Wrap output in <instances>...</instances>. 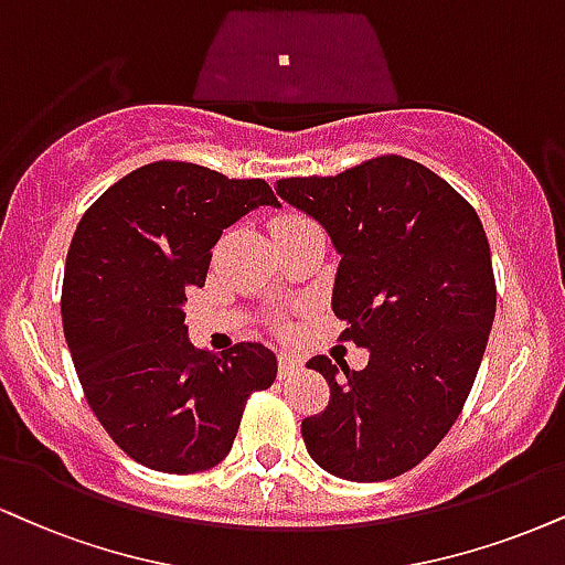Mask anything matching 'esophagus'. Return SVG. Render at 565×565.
Masks as SVG:
<instances>
[{
	"instance_id": "obj_1",
	"label": "esophagus",
	"mask_w": 565,
	"mask_h": 565,
	"mask_svg": "<svg viewBox=\"0 0 565 565\" xmlns=\"http://www.w3.org/2000/svg\"><path fill=\"white\" fill-rule=\"evenodd\" d=\"M300 369H302V360L300 358L289 355V352H278V376L289 379V376H295V373L300 371Z\"/></svg>"
}]
</instances>
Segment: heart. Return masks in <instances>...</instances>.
Returning <instances> with one entry per match:
<instances>
[{"label":"heart","mask_w":565,"mask_h":565,"mask_svg":"<svg viewBox=\"0 0 565 565\" xmlns=\"http://www.w3.org/2000/svg\"><path fill=\"white\" fill-rule=\"evenodd\" d=\"M289 221H308V217H302V215H284V217H278L276 223H289Z\"/></svg>","instance_id":"obj_1"}]
</instances>
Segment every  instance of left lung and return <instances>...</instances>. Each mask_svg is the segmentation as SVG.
<instances>
[{"label":"left lung","instance_id":"8db88e82","mask_svg":"<svg viewBox=\"0 0 565 565\" xmlns=\"http://www.w3.org/2000/svg\"><path fill=\"white\" fill-rule=\"evenodd\" d=\"M276 192L331 234L342 255L331 310L348 323L339 342L371 350L363 371L308 360L331 392L302 420L310 458L348 481L399 477L452 429L484 358L498 308L484 226L450 183L403 154L281 179Z\"/></svg>","mask_w":565,"mask_h":565}]
</instances>
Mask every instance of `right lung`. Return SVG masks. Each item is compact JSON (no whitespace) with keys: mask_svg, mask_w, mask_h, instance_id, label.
Returning <instances> with one entry per match:
<instances>
[{"mask_svg":"<svg viewBox=\"0 0 565 565\" xmlns=\"http://www.w3.org/2000/svg\"><path fill=\"white\" fill-rule=\"evenodd\" d=\"M260 205H278L263 179L158 160L115 181L73 234L60 305L78 382L115 445L152 471L221 463L249 394L274 384L268 348L196 350L181 310L223 228Z\"/></svg>","mask_w":565,"mask_h":565,"instance_id":"add662e5","label":"right lung"}]
</instances>
